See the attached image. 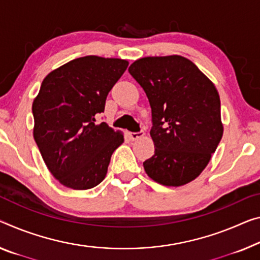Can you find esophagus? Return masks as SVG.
Returning a JSON list of instances; mask_svg holds the SVG:
<instances>
[{
	"instance_id": "esophagus-1",
	"label": "esophagus",
	"mask_w": 260,
	"mask_h": 260,
	"mask_svg": "<svg viewBox=\"0 0 260 260\" xmlns=\"http://www.w3.org/2000/svg\"><path fill=\"white\" fill-rule=\"evenodd\" d=\"M143 136H144L143 131H138V133H130L129 134V137H130V139H133V141H136V139L141 138V137H143Z\"/></svg>"
}]
</instances>
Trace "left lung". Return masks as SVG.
<instances>
[{
  "mask_svg": "<svg viewBox=\"0 0 260 260\" xmlns=\"http://www.w3.org/2000/svg\"><path fill=\"white\" fill-rule=\"evenodd\" d=\"M129 73L143 87L152 113L154 154L144 170L164 186H182L206 169L223 135L214 83L181 55L136 60Z\"/></svg>",
  "mask_w": 260,
  "mask_h": 260,
  "instance_id": "obj_1",
  "label": "left lung"
}]
</instances>
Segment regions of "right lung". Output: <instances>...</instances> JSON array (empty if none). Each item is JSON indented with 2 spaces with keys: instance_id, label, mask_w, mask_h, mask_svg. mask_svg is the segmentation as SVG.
<instances>
[{
  "instance_id": "add662e5",
  "label": "right lung",
  "mask_w": 260,
  "mask_h": 260,
  "mask_svg": "<svg viewBox=\"0 0 260 260\" xmlns=\"http://www.w3.org/2000/svg\"><path fill=\"white\" fill-rule=\"evenodd\" d=\"M129 62L96 55L74 59L43 80L32 103L34 137L52 175L72 189L106 178L111 154L124 141L96 116Z\"/></svg>"
}]
</instances>
